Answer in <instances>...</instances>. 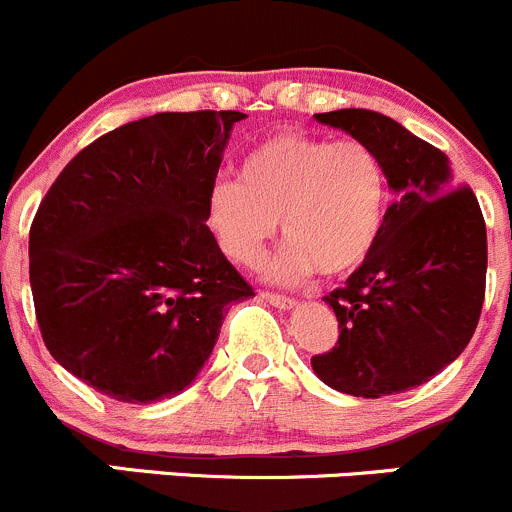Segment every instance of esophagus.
Returning <instances> with one entry per match:
<instances>
[{
  "label": "esophagus",
  "instance_id": "34e87169",
  "mask_svg": "<svg viewBox=\"0 0 512 512\" xmlns=\"http://www.w3.org/2000/svg\"><path fill=\"white\" fill-rule=\"evenodd\" d=\"M261 298L263 301H268L271 306L276 308H283V311H288V308L296 306V298L291 296H283V293H273V291H261Z\"/></svg>",
  "mask_w": 512,
  "mask_h": 512
}]
</instances>
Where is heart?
I'll use <instances>...</instances> for the list:
<instances>
[{
	"label": "heart",
	"instance_id": "1",
	"mask_svg": "<svg viewBox=\"0 0 512 512\" xmlns=\"http://www.w3.org/2000/svg\"><path fill=\"white\" fill-rule=\"evenodd\" d=\"M211 226L224 254L254 266L281 219L288 246L268 266L281 281L316 268L346 276L371 254L386 216V174L371 146L358 139L281 131L241 164V181L211 189Z\"/></svg>",
	"mask_w": 512,
	"mask_h": 512
}]
</instances>
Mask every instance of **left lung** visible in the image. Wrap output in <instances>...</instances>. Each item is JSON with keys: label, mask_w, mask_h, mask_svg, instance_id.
Listing matches in <instances>:
<instances>
[{"label": "left lung", "mask_w": 512, "mask_h": 512, "mask_svg": "<svg viewBox=\"0 0 512 512\" xmlns=\"http://www.w3.org/2000/svg\"><path fill=\"white\" fill-rule=\"evenodd\" d=\"M371 146L393 189L371 254L328 293L338 341L311 358L326 386L383 398L430 381L478 326L488 271L483 211L448 159L391 116L368 109L316 114Z\"/></svg>", "instance_id": "8db88e82"}]
</instances>
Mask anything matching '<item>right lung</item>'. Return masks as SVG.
Masks as SVG:
<instances>
[{"label": "right lung", "instance_id": "obj_1", "mask_svg": "<svg viewBox=\"0 0 512 512\" xmlns=\"http://www.w3.org/2000/svg\"><path fill=\"white\" fill-rule=\"evenodd\" d=\"M241 111H164L119 126L62 169L29 229L44 346L121 403L184 391L229 306L254 296L206 226Z\"/></svg>", "mask_w": 512, "mask_h": 512}]
</instances>
